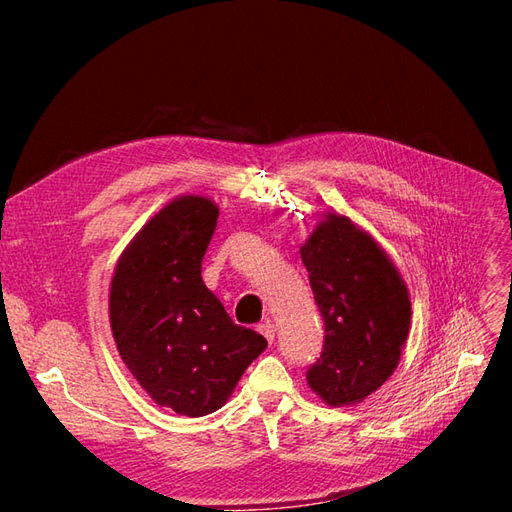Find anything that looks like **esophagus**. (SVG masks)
<instances>
[{
  "mask_svg": "<svg viewBox=\"0 0 512 512\" xmlns=\"http://www.w3.org/2000/svg\"><path fill=\"white\" fill-rule=\"evenodd\" d=\"M258 331L267 337L269 344H273V339H275V324H273L271 320L260 322V324H258Z\"/></svg>",
  "mask_w": 512,
  "mask_h": 512,
  "instance_id": "obj_1",
  "label": "esophagus"
}]
</instances>
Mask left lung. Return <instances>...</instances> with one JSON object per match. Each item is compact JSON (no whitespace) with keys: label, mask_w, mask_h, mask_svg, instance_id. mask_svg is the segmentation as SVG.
I'll return each mask as SVG.
<instances>
[{"label":"left lung","mask_w":512,"mask_h":512,"mask_svg":"<svg viewBox=\"0 0 512 512\" xmlns=\"http://www.w3.org/2000/svg\"><path fill=\"white\" fill-rule=\"evenodd\" d=\"M301 260L324 320L307 384L324 404H361L393 376L410 331V294L382 245L346 215L324 211Z\"/></svg>","instance_id":"8db88e82"}]
</instances>
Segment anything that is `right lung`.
I'll return each instance as SVG.
<instances>
[{"label": "right lung", "mask_w": 512, "mask_h": 512, "mask_svg": "<svg viewBox=\"0 0 512 512\" xmlns=\"http://www.w3.org/2000/svg\"><path fill=\"white\" fill-rule=\"evenodd\" d=\"M218 215L207 196L170 200L121 252L108 294L121 361L158 406L181 416L220 410L267 348L230 320L200 275Z\"/></svg>", "instance_id": "obj_1"}]
</instances>
